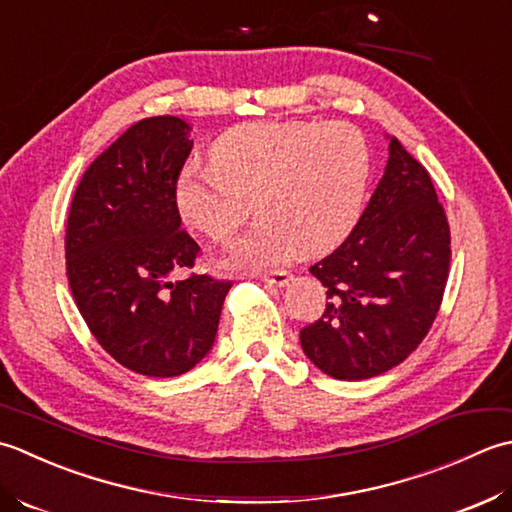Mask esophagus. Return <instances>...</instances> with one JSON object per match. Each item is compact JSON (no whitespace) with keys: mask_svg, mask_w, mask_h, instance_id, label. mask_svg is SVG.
<instances>
[{"mask_svg":"<svg viewBox=\"0 0 512 512\" xmlns=\"http://www.w3.org/2000/svg\"><path fill=\"white\" fill-rule=\"evenodd\" d=\"M263 278V283L267 285H276V287H285L289 280H291V274L285 269H276V271H267V274L260 276Z\"/></svg>","mask_w":512,"mask_h":512,"instance_id":"esophagus-1","label":"esophagus"}]
</instances>
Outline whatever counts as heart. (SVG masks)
<instances>
[{"label": "heart", "mask_w": 512, "mask_h": 512, "mask_svg": "<svg viewBox=\"0 0 512 512\" xmlns=\"http://www.w3.org/2000/svg\"><path fill=\"white\" fill-rule=\"evenodd\" d=\"M369 165L367 141L344 121L252 123L214 145L212 168L187 165L176 205L214 243H227L256 210L260 221L229 247L225 263L278 267L300 249L325 252L349 234Z\"/></svg>", "instance_id": "heart-1"}]
</instances>
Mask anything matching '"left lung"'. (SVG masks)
I'll return each instance as SVG.
<instances>
[{"label": "left lung", "instance_id": "obj_1", "mask_svg": "<svg viewBox=\"0 0 512 512\" xmlns=\"http://www.w3.org/2000/svg\"><path fill=\"white\" fill-rule=\"evenodd\" d=\"M451 269V227L429 170L391 137L389 163L344 243L311 265L327 287L300 344L336 380H367L420 347Z\"/></svg>", "mask_w": 512, "mask_h": 512}]
</instances>
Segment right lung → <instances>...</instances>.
<instances>
[{
  "label": "right lung",
  "instance_id": "right-lung-1",
  "mask_svg": "<svg viewBox=\"0 0 512 512\" xmlns=\"http://www.w3.org/2000/svg\"><path fill=\"white\" fill-rule=\"evenodd\" d=\"M190 125L150 117L83 172L66 227V276L103 351L134 373L172 378L212 349L232 280L187 274L201 247L181 227L176 183Z\"/></svg>",
  "mask_w": 512,
  "mask_h": 512
}]
</instances>
